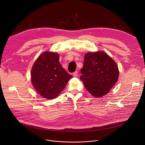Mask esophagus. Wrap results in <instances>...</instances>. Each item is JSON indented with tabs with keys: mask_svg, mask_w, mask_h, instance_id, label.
I'll return each instance as SVG.
<instances>
[{
	"mask_svg": "<svg viewBox=\"0 0 145 145\" xmlns=\"http://www.w3.org/2000/svg\"><path fill=\"white\" fill-rule=\"evenodd\" d=\"M73 76H75V77H76V76H77V75H78V71H75V72L73 73Z\"/></svg>",
	"mask_w": 145,
	"mask_h": 145,
	"instance_id": "1",
	"label": "esophagus"
}]
</instances>
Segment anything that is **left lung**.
Here are the masks:
<instances>
[{"instance_id": "obj_1", "label": "left lung", "mask_w": 145, "mask_h": 145, "mask_svg": "<svg viewBox=\"0 0 145 145\" xmlns=\"http://www.w3.org/2000/svg\"><path fill=\"white\" fill-rule=\"evenodd\" d=\"M80 76L87 91L94 97L106 95L115 84L119 70L115 62L106 53H87Z\"/></svg>"}]
</instances>
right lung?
<instances>
[{"label": "right lung", "mask_w": 145, "mask_h": 145, "mask_svg": "<svg viewBox=\"0 0 145 145\" xmlns=\"http://www.w3.org/2000/svg\"><path fill=\"white\" fill-rule=\"evenodd\" d=\"M72 77L59 64V55L49 52L39 56L31 72L34 88L41 96L48 99L57 97Z\"/></svg>", "instance_id": "1"}]
</instances>
